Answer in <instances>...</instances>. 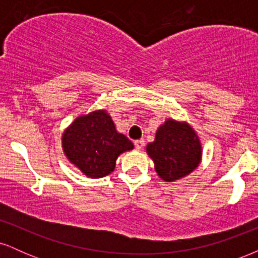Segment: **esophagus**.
Listing matches in <instances>:
<instances>
[{"mask_svg":"<svg viewBox=\"0 0 258 258\" xmlns=\"http://www.w3.org/2000/svg\"><path fill=\"white\" fill-rule=\"evenodd\" d=\"M144 144H146V142H144V139H138V141H136V142H135V147H136V149H138V150L143 149Z\"/></svg>","mask_w":258,"mask_h":258,"instance_id":"34e87169","label":"esophagus"}]
</instances>
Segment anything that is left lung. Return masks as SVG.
I'll return each mask as SVG.
<instances>
[{
  "mask_svg": "<svg viewBox=\"0 0 258 258\" xmlns=\"http://www.w3.org/2000/svg\"><path fill=\"white\" fill-rule=\"evenodd\" d=\"M155 171L165 182L188 176L201 161L200 139L186 122L168 119L159 127L155 141L147 146Z\"/></svg>",
  "mask_w": 258,
  "mask_h": 258,
  "instance_id": "8db88e82",
  "label": "left lung"
}]
</instances>
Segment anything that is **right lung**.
Segmentation results:
<instances>
[{
    "instance_id": "right-lung-1",
    "label": "right lung",
    "mask_w": 258,
    "mask_h": 258,
    "mask_svg": "<svg viewBox=\"0 0 258 258\" xmlns=\"http://www.w3.org/2000/svg\"><path fill=\"white\" fill-rule=\"evenodd\" d=\"M64 154L72 164L91 178H102L114 171L120 154L133 143L116 131L105 110L92 111L73 121L61 136Z\"/></svg>"
}]
</instances>
